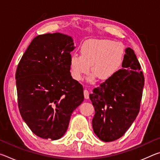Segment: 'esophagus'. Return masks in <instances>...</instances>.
Instances as JSON below:
<instances>
[{"label": "esophagus", "mask_w": 160, "mask_h": 160, "mask_svg": "<svg viewBox=\"0 0 160 160\" xmlns=\"http://www.w3.org/2000/svg\"><path fill=\"white\" fill-rule=\"evenodd\" d=\"M89 95H90V92L87 90V89H85V90H84V97H85V98L88 99Z\"/></svg>", "instance_id": "34e87169"}]
</instances>
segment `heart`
Masks as SVG:
<instances>
[{
	"instance_id": "1",
	"label": "heart",
	"mask_w": 160,
	"mask_h": 160,
	"mask_svg": "<svg viewBox=\"0 0 160 160\" xmlns=\"http://www.w3.org/2000/svg\"><path fill=\"white\" fill-rule=\"evenodd\" d=\"M81 56L73 54L70 58L72 76L82 80L90 71L99 79L106 80L118 70L123 55V48L118 43L107 39H92L85 42L80 48Z\"/></svg>"
}]
</instances>
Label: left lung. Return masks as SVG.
Instances as JSON below:
<instances>
[{"label": "left lung", "mask_w": 160, "mask_h": 160, "mask_svg": "<svg viewBox=\"0 0 160 160\" xmlns=\"http://www.w3.org/2000/svg\"><path fill=\"white\" fill-rule=\"evenodd\" d=\"M125 52L123 68L90 94L95 111L92 119L94 132L104 142L123 136L140 112L144 75L134 51L128 47Z\"/></svg>", "instance_id": "1"}]
</instances>
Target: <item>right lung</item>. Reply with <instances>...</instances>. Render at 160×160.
I'll use <instances>...</instances> for the list:
<instances>
[{
  "mask_svg": "<svg viewBox=\"0 0 160 160\" xmlns=\"http://www.w3.org/2000/svg\"><path fill=\"white\" fill-rule=\"evenodd\" d=\"M73 44L66 34L39 35L18 63L19 111L31 131L42 138H61L72 112L84 100L82 85L70 75Z\"/></svg>",
  "mask_w": 160,
  "mask_h": 160,
  "instance_id": "right-lung-1",
  "label": "right lung"
}]
</instances>
